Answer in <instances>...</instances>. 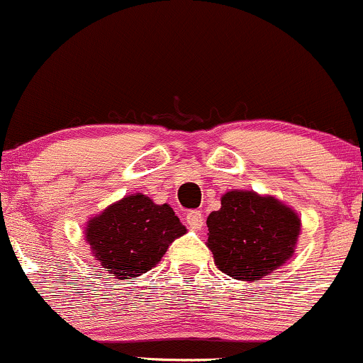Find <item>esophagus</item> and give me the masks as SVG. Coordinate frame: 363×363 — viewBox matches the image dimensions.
<instances>
[{"label":"esophagus","mask_w":363,"mask_h":363,"mask_svg":"<svg viewBox=\"0 0 363 363\" xmlns=\"http://www.w3.org/2000/svg\"><path fill=\"white\" fill-rule=\"evenodd\" d=\"M186 222H188L189 227L193 230H200L203 227V215L198 210H191V212L186 215Z\"/></svg>","instance_id":"34e87169"}]
</instances>
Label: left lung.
Instances as JSON below:
<instances>
[{
  "label": "left lung",
  "instance_id": "8db88e82",
  "mask_svg": "<svg viewBox=\"0 0 363 363\" xmlns=\"http://www.w3.org/2000/svg\"><path fill=\"white\" fill-rule=\"evenodd\" d=\"M208 240L218 270L238 281L255 282L281 269L296 250L301 218L270 194L230 189L220 208L206 218Z\"/></svg>",
  "mask_w": 363,
  "mask_h": 363
}]
</instances>
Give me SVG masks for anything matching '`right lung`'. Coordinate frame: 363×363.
Here are the masks:
<instances>
[{"label":"right lung","mask_w":363,"mask_h":363,"mask_svg":"<svg viewBox=\"0 0 363 363\" xmlns=\"http://www.w3.org/2000/svg\"><path fill=\"white\" fill-rule=\"evenodd\" d=\"M186 233L172 206L157 205L146 194L136 193L91 217L84 238L94 260L122 281L153 269L169 246Z\"/></svg>","instance_id":"1"}]
</instances>
